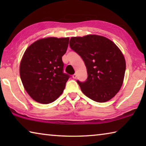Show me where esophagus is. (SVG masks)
Masks as SVG:
<instances>
[{
    "label": "esophagus",
    "mask_w": 146,
    "mask_h": 146,
    "mask_svg": "<svg viewBox=\"0 0 146 146\" xmlns=\"http://www.w3.org/2000/svg\"><path fill=\"white\" fill-rule=\"evenodd\" d=\"M72 77L73 78H76V77H77V75H76V74H74V75H73Z\"/></svg>",
    "instance_id": "34e87169"
}]
</instances>
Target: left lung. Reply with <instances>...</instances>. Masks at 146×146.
Masks as SVG:
<instances>
[{
  "instance_id": "left-lung-1",
  "label": "left lung",
  "mask_w": 146,
  "mask_h": 146,
  "mask_svg": "<svg viewBox=\"0 0 146 146\" xmlns=\"http://www.w3.org/2000/svg\"><path fill=\"white\" fill-rule=\"evenodd\" d=\"M70 46L87 68L86 81L77 80L83 93L97 102L114 97L122 87L125 71L124 56L117 45L104 36L89 35L71 37Z\"/></svg>"
}]
</instances>
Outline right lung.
Here are the masks:
<instances>
[{
    "label": "right lung",
    "mask_w": 146,
    "mask_h": 146,
    "mask_svg": "<svg viewBox=\"0 0 146 146\" xmlns=\"http://www.w3.org/2000/svg\"><path fill=\"white\" fill-rule=\"evenodd\" d=\"M68 44L69 38H42L31 44L24 53L20 76L27 93L36 102L51 103L64 91L70 76L64 73L62 56Z\"/></svg>",
    "instance_id": "1"
}]
</instances>
